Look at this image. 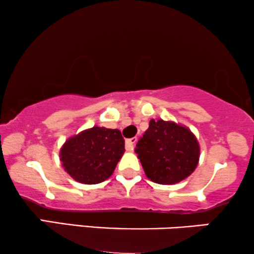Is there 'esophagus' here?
Listing matches in <instances>:
<instances>
[{"instance_id": "1", "label": "esophagus", "mask_w": 254, "mask_h": 254, "mask_svg": "<svg viewBox=\"0 0 254 254\" xmlns=\"http://www.w3.org/2000/svg\"><path fill=\"white\" fill-rule=\"evenodd\" d=\"M136 141H137V137H131V138H129V140H127L126 141V150L127 151H133Z\"/></svg>"}]
</instances>
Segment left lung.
<instances>
[{
  "instance_id": "left-lung-1",
  "label": "left lung",
  "mask_w": 254,
  "mask_h": 254,
  "mask_svg": "<svg viewBox=\"0 0 254 254\" xmlns=\"http://www.w3.org/2000/svg\"><path fill=\"white\" fill-rule=\"evenodd\" d=\"M135 152L151 182L172 185L192 175L199 163L200 145L187 127L151 119Z\"/></svg>"
}]
</instances>
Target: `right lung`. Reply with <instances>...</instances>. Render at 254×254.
<instances>
[{
	"instance_id": "1",
	"label": "right lung",
	"mask_w": 254,
	"mask_h": 254,
	"mask_svg": "<svg viewBox=\"0 0 254 254\" xmlns=\"http://www.w3.org/2000/svg\"><path fill=\"white\" fill-rule=\"evenodd\" d=\"M124 152L119 129L95 126L69 137L60 150V161L76 182L93 185L112 176Z\"/></svg>"
}]
</instances>
